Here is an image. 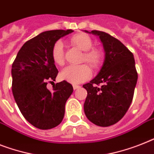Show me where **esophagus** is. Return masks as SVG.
Wrapping results in <instances>:
<instances>
[{
	"mask_svg": "<svg viewBox=\"0 0 154 154\" xmlns=\"http://www.w3.org/2000/svg\"><path fill=\"white\" fill-rule=\"evenodd\" d=\"M72 86H73V89H74V90H76V89H78L80 87V86H79V85H76V84H73Z\"/></svg>",
	"mask_w": 154,
	"mask_h": 154,
	"instance_id": "obj_1",
	"label": "esophagus"
}]
</instances>
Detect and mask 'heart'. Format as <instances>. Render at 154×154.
Wrapping results in <instances>:
<instances>
[{
    "mask_svg": "<svg viewBox=\"0 0 154 154\" xmlns=\"http://www.w3.org/2000/svg\"><path fill=\"white\" fill-rule=\"evenodd\" d=\"M70 42L84 52L82 62H86L94 69L102 65L105 55L101 49L93 47V41L86 34H77L70 38ZM52 59L57 65L61 66L64 63L63 44L60 41L54 43L52 48ZM91 75V70L86 64L79 66H68L62 70L60 77L72 83H80L85 82Z\"/></svg>",
    "mask_w": 154,
    "mask_h": 154,
    "instance_id": "obj_1",
    "label": "heart"
}]
</instances>
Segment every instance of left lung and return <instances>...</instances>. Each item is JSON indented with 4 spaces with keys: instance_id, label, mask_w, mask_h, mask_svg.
<instances>
[{
    "instance_id": "obj_1",
    "label": "left lung",
    "mask_w": 154,
    "mask_h": 154,
    "mask_svg": "<svg viewBox=\"0 0 154 154\" xmlns=\"http://www.w3.org/2000/svg\"><path fill=\"white\" fill-rule=\"evenodd\" d=\"M91 33L99 36L105 57L97 75L83 85L87 91L84 112L93 124L109 127L120 121L128 112L138 73L133 53L120 41L103 31Z\"/></svg>"
}]
</instances>
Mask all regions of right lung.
<instances>
[{"instance_id":"right-lung-1","label":"right lung","mask_w":154,"mask_h":154,"mask_svg":"<svg viewBox=\"0 0 154 154\" xmlns=\"http://www.w3.org/2000/svg\"><path fill=\"white\" fill-rule=\"evenodd\" d=\"M72 30H48L24 43L11 66L14 98L24 118L42 130L55 128L63 120L65 103L73 87L65 80L53 86L58 70L52 59V48Z\"/></svg>"}]
</instances>
